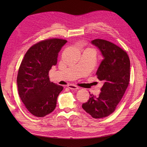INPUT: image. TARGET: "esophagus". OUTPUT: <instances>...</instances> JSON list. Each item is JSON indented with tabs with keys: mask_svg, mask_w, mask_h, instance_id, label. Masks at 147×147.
<instances>
[{
	"mask_svg": "<svg viewBox=\"0 0 147 147\" xmlns=\"http://www.w3.org/2000/svg\"><path fill=\"white\" fill-rule=\"evenodd\" d=\"M67 87H68L69 88L71 89V90H78V89H79V87H78V86H76V85H74V84H68Z\"/></svg>",
	"mask_w": 147,
	"mask_h": 147,
	"instance_id": "34e87169",
	"label": "esophagus"
}]
</instances>
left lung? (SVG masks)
Listing matches in <instances>:
<instances>
[{
    "label": "left lung",
    "mask_w": 147,
    "mask_h": 147,
    "mask_svg": "<svg viewBox=\"0 0 147 147\" xmlns=\"http://www.w3.org/2000/svg\"><path fill=\"white\" fill-rule=\"evenodd\" d=\"M91 43L104 57L96 74L104 84L99 96L90 94L82 108L92 118L98 119L112 114L121 100L129 83L130 60L125 51L112 42L97 38Z\"/></svg>",
    "instance_id": "left-lung-1"
}]
</instances>
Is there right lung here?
<instances>
[{
    "label": "right lung",
    "instance_id": "1",
    "mask_svg": "<svg viewBox=\"0 0 147 147\" xmlns=\"http://www.w3.org/2000/svg\"><path fill=\"white\" fill-rule=\"evenodd\" d=\"M67 42L54 38L35 43L26 52L20 64L17 76L19 96L35 117H45L56 108L63 87L51 82L48 74L56 65L58 53Z\"/></svg>",
    "mask_w": 147,
    "mask_h": 147
}]
</instances>
